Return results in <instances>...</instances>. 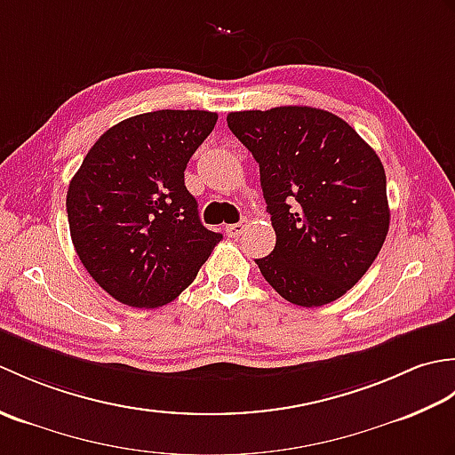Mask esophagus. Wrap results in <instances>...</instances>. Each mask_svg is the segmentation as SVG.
Here are the masks:
<instances>
[{"label":"esophagus","instance_id":"obj_1","mask_svg":"<svg viewBox=\"0 0 455 455\" xmlns=\"http://www.w3.org/2000/svg\"><path fill=\"white\" fill-rule=\"evenodd\" d=\"M227 235L230 236V238H238L240 235L244 233V225L243 222H235V225H227Z\"/></svg>","mask_w":455,"mask_h":455}]
</instances>
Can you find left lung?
Here are the masks:
<instances>
[{
  "mask_svg": "<svg viewBox=\"0 0 455 455\" xmlns=\"http://www.w3.org/2000/svg\"><path fill=\"white\" fill-rule=\"evenodd\" d=\"M259 164L274 252L259 272L289 303L321 307L352 289L389 230L387 180L375 150L336 115L285 105L228 113Z\"/></svg>",
  "mask_w": 455,
  "mask_h": 455,
  "instance_id": "8db88e82",
  "label": "left lung"
}]
</instances>
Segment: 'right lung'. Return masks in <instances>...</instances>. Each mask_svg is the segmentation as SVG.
I'll return each mask as SVG.
<instances>
[{"label":"right lung","mask_w":455,"mask_h":455,"mask_svg":"<svg viewBox=\"0 0 455 455\" xmlns=\"http://www.w3.org/2000/svg\"><path fill=\"white\" fill-rule=\"evenodd\" d=\"M217 113L162 109L105 131L66 196L72 244L117 301L156 308L196 279L222 235L203 227L183 172Z\"/></svg>","instance_id":"right-lung-1"}]
</instances>
